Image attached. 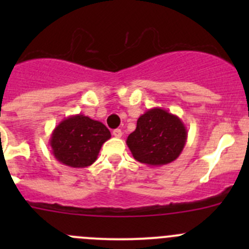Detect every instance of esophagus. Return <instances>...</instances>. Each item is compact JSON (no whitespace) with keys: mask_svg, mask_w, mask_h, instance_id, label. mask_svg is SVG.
Listing matches in <instances>:
<instances>
[{"mask_svg":"<svg viewBox=\"0 0 249 249\" xmlns=\"http://www.w3.org/2000/svg\"><path fill=\"white\" fill-rule=\"evenodd\" d=\"M113 136H114V137H118V139H119V137H122V136H123L122 130H120V129H115V130H113Z\"/></svg>","mask_w":249,"mask_h":249,"instance_id":"1","label":"esophagus"}]
</instances>
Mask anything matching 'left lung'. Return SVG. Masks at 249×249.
I'll list each match as a JSON object with an SVG mask.
<instances>
[{"instance_id":"left-lung-1","label":"left lung","mask_w":249,"mask_h":249,"mask_svg":"<svg viewBox=\"0 0 249 249\" xmlns=\"http://www.w3.org/2000/svg\"><path fill=\"white\" fill-rule=\"evenodd\" d=\"M187 127L177 115L155 107L137 120L126 144L137 161L149 166H162L175 161L187 142Z\"/></svg>"}]
</instances>
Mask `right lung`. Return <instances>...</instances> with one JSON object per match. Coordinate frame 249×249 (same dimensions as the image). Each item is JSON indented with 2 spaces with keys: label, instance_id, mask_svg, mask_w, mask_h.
I'll use <instances>...</instances> for the list:
<instances>
[{
  "label": "right lung",
  "instance_id": "right-lung-1",
  "mask_svg": "<svg viewBox=\"0 0 249 249\" xmlns=\"http://www.w3.org/2000/svg\"><path fill=\"white\" fill-rule=\"evenodd\" d=\"M109 139V130L101 122L76 114L59 123L50 136L49 144L57 161L82 169L95 162L102 144Z\"/></svg>",
  "mask_w": 249,
  "mask_h": 249
}]
</instances>
